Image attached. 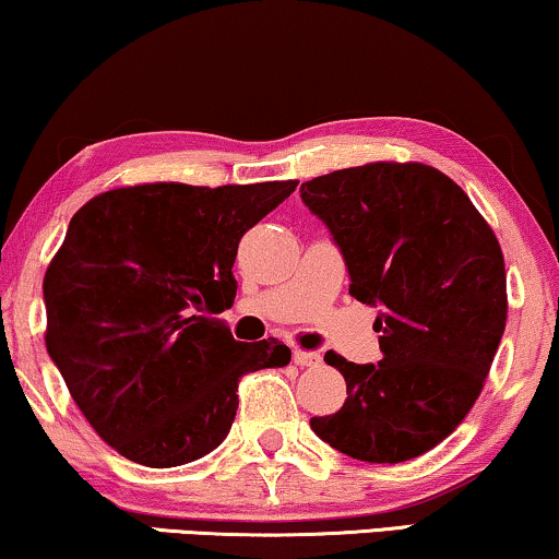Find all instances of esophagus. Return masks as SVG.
Masks as SVG:
<instances>
[{
	"label": "esophagus",
	"instance_id": "34e87169",
	"mask_svg": "<svg viewBox=\"0 0 559 559\" xmlns=\"http://www.w3.org/2000/svg\"><path fill=\"white\" fill-rule=\"evenodd\" d=\"M293 361H295L297 366H318V364H320V354H316V350L295 348Z\"/></svg>",
	"mask_w": 559,
	"mask_h": 559
}]
</instances>
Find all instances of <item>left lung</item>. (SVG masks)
I'll list each match as a JSON object with an SVG mask.
<instances>
[{"label": "left lung", "instance_id": "obj_1", "mask_svg": "<svg viewBox=\"0 0 559 559\" xmlns=\"http://www.w3.org/2000/svg\"><path fill=\"white\" fill-rule=\"evenodd\" d=\"M331 228L348 293L379 308L381 361L328 350L346 379L335 415L312 417L320 440L366 463L427 453L476 404L507 328L499 239L448 175L423 163H369L300 186Z\"/></svg>", "mask_w": 559, "mask_h": 559}]
</instances>
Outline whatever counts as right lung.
I'll use <instances>...</instances> for the list:
<instances>
[{
	"instance_id": "obj_1",
	"label": "right lung",
	"mask_w": 559,
	"mask_h": 559,
	"mask_svg": "<svg viewBox=\"0 0 559 559\" xmlns=\"http://www.w3.org/2000/svg\"><path fill=\"white\" fill-rule=\"evenodd\" d=\"M297 180L201 188L144 182L91 198L45 272V346L98 438L129 461L173 468L231 430L243 373L280 369L277 338L234 341L241 236Z\"/></svg>"
}]
</instances>
